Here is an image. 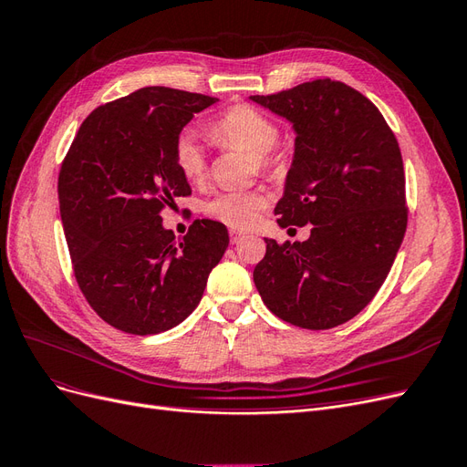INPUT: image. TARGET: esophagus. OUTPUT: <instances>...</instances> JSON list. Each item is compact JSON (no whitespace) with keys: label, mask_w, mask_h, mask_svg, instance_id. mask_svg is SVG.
Returning <instances> with one entry per match:
<instances>
[{"label":"esophagus","mask_w":467,"mask_h":467,"mask_svg":"<svg viewBox=\"0 0 467 467\" xmlns=\"http://www.w3.org/2000/svg\"><path fill=\"white\" fill-rule=\"evenodd\" d=\"M230 237H232V244H239L242 239H245V234L244 232H230Z\"/></svg>","instance_id":"34e87169"}]
</instances>
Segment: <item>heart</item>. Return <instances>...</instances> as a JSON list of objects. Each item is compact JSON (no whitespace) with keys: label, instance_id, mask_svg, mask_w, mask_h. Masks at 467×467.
Listing matches in <instances>:
<instances>
[{"label":"heart","instance_id":"1","mask_svg":"<svg viewBox=\"0 0 467 467\" xmlns=\"http://www.w3.org/2000/svg\"><path fill=\"white\" fill-rule=\"evenodd\" d=\"M206 130L222 150L249 153L257 171L263 175H273L282 167V155L275 150L280 138L278 126L255 107L234 105L212 120ZM173 163L181 177L192 185H199L208 175L206 153L189 132L177 136L173 144ZM266 206L268 199L263 191H242L216 194L206 202L204 210L212 220H218L228 228L247 230L259 222Z\"/></svg>","mask_w":467,"mask_h":467}]
</instances>
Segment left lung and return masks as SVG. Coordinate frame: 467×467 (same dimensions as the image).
I'll use <instances>...</instances> for the list:
<instances>
[{
  "mask_svg": "<svg viewBox=\"0 0 467 467\" xmlns=\"http://www.w3.org/2000/svg\"><path fill=\"white\" fill-rule=\"evenodd\" d=\"M251 99L296 130L276 220L290 230L314 225L302 244L265 237L253 280L282 321L333 329L372 302L403 242L409 210L398 138L370 99L331 78Z\"/></svg>",
  "mask_w": 467,
  "mask_h": 467,
  "instance_id": "left-lung-1",
  "label": "left lung"
}]
</instances>
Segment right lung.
<instances>
[{"label":"right lung","mask_w":467,"mask_h":467,"mask_svg":"<svg viewBox=\"0 0 467 467\" xmlns=\"http://www.w3.org/2000/svg\"><path fill=\"white\" fill-rule=\"evenodd\" d=\"M216 97L144 88L97 107L81 122L58 175L74 276L95 314L132 335L175 327L199 306L228 249L225 225L194 220L187 235L163 230L161 212L189 182L173 144Z\"/></svg>","instance_id":"obj_1"}]
</instances>
